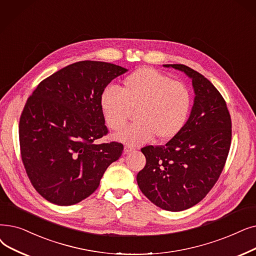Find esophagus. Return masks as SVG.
Returning a JSON list of instances; mask_svg holds the SVG:
<instances>
[{"instance_id": "obj_1", "label": "esophagus", "mask_w": 256, "mask_h": 256, "mask_svg": "<svg viewBox=\"0 0 256 256\" xmlns=\"http://www.w3.org/2000/svg\"><path fill=\"white\" fill-rule=\"evenodd\" d=\"M132 150H135V148H132V146H124V154L130 152H132Z\"/></svg>"}]
</instances>
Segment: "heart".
<instances>
[{"mask_svg": "<svg viewBox=\"0 0 256 256\" xmlns=\"http://www.w3.org/2000/svg\"><path fill=\"white\" fill-rule=\"evenodd\" d=\"M192 94L183 82L172 80L152 68H142L126 76L119 86L104 88L99 97L108 128L121 130L132 110L137 122L116 136L132 146H142L157 136L161 141L174 138L185 126L192 110Z\"/></svg>", "mask_w": 256, "mask_h": 256, "instance_id": "b5f03b06", "label": "heart"}]
</instances>
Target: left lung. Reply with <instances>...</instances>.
Here are the masks:
<instances>
[{"instance_id": "8db88e82", "label": "left lung", "mask_w": 256, "mask_h": 256, "mask_svg": "<svg viewBox=\"0 0 256 256\" xmlns=\"http://www.w3.org/2000/svg\"><path fill=\"white\" fill-rule=\"evenodd\" d=\"M192 80L194 100L185 126L161 146L141 150L146 158L137 174L142 194L164 210L198 204L224 168L231 144V118L223 96L207 78L185 64H163Z\"/></svg>"}]
</instances>
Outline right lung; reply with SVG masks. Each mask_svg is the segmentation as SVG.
I'll return each mask as SVG.
<instances>
[{
  "instance_id": "right-lung-1",
  "label": "right lung",
  "mask_w": 256,
  "mask_h": 256,
  "mask_svg": "<svg viewBox=\"0 0 256 256\" xmlns=\"http://www.w3.org/2000/svg\"><path fill=\"white\" fill-rule=\"evenodd\" d=\"M126 72L104 62H74L40 82L28 98L18 126L22 160L33 187L47 201L80 203L120 158L121 143L94 141L108 134L99 97Z\"/></svg>"
}]
</instances>
